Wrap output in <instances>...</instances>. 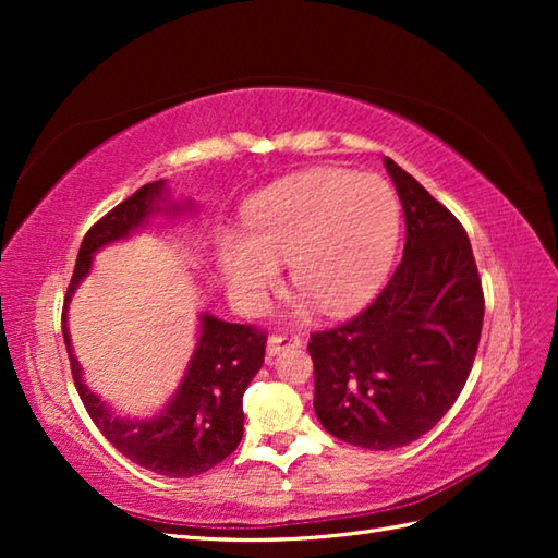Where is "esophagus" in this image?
<instances>
[{
  "label": "esophagus",
  "instance_id": "34e87169",
  "mask_svg": "<svg viewBox=\"0 0 558 558\" xmlns=\"http://www.w3.org/2000/svg\"><path fill=\"white\" fill-rule=\"evenodd\" d=\"M300 345H302V338L294 336V333L270 336V338H268V345H266V352H268V357H276V354H280V350L300 348Z\"/></svg>",
  "mask_w": 558,
  "mask_h": 558
}]
</instances>
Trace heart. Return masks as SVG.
<instances>
[{"label": "heart", "instance_id": "1", "mask_svg": "<svg viewBox=\"0 0 558 558\" xmlns=\"http://www.w3.org/2000/svg\"><path fill=\"white\" fill-rule=\"evenodd\" d=\"M240 232H225L216 264L230 298L258 310L288 260L294 286L328 314L369 302L396 254L400 206L381 177L310 170L248 201Z\"/></svg>", "mask_w": 558, "mask_h": 558}]
</instances>
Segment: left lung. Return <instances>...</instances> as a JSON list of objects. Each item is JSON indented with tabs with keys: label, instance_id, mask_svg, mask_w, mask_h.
I'll use <instances>...</instances> for the list:
<instances>
[{
	"label": "left lung",
	"instance_id": "obj_1",
	"mask_svg": "<svg viewBox=\"0 0 558 558\" xmlns=\"http://www.w3.org/2000/svg\"><path fill=\"white\" fill-rule=\"evenodd\" d=\"M405 213V252L381 294L314 333V410L328 434L390 450L444 417L475 362L484 294L468 232L412 174L384 158Z\"/></svg>",
	"mask_w": 558,
	"mask_h": 558
}]
</instances>
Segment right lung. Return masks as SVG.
<instances>
[{"label": "right lung", "mask_w": 558, "mask_h": 558, "mask_svg": "<svg viewBox=\"0 0 558 558\" xmlns=\"http://www.w3.org/2000/svg\"><path fill=\"white\" fill-rule=\"evenodd\" d=\"M189 210H194L192 201H184V204L170 201V189L165 180L141 186L134 196L114 206L83 236L62 314L71 374H74L76 390L90 420L122 456L165 477L201 475L216 468L240 446L244 434L242 398L264 364L266 336L252 326L220 322L213 314L201 312L196 348L180 386L160 412L134 420L114 414L83 381V369L71 348L66 312L81 280L93 268V256L102 246L126 240L136 230L146 228L150 218H177Z\"/></svg>", "instance_id": "obj_1"}]
</instances>
